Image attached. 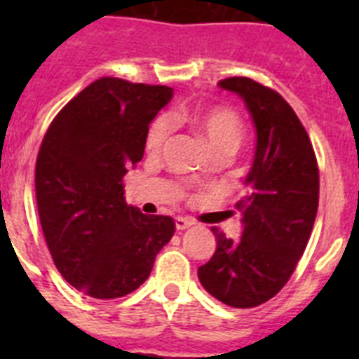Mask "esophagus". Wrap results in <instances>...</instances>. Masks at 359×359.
Wrapping results in <instances>:
<instances>
[{
	"instance_id": "34e87169",
	"label": "esophagus",
	"mask_w": 359,
	"mask_h": 359,
	"mask_svg": "<svg viewBox=\"0 0 359 359\" xmlns=\"http://www.w3.org/2000/svg\"><path fill=\"white\" fill-rule=\"evenodd\" d=\"M174 223H176V230H187L194 224L192 219H187V217H176L174 219Z\"/></svg>"
}]
</instances>
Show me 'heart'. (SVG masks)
<instances>
[{
  "mask_svg": "<svg viewBox=\"0 0 359 359\" xmlns=\"http://www.w3.org/2000/svg\"><path fill=\"white\" fill-rule=\"evenodd\" d=\"M190 123L194 126L196 131L205 138L212 151L215 154L219 152H233L243 142L244 136V123L241 116L230 107H208L194 116H190ZM170 133H172V122L167 116H160L151 123L145 138L147 151L161 152L167 142L170 140Z\"/></svg>",
  "mask_w": 359,
  "mask_h": 359,
  "instance_id": "heart-1",
  "label": "heart"
}]
</instances>
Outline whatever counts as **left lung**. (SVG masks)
<instances>
[{"label":"left lung","mask_w":359,"mask_h":359,"mask_svg":"<svg viewBox=\"0 0 359 359\" xmlns=\"http://www.w3.org/2000/svg\"><path fill=\"white\" fill-rule=\"evenodd\" d=\"M219 86L243 98L257 144L237 203L243 236L233 241L212 228L217 248L198 277L219 302L246 309L268 302L293 275L315 224L320 176L306 129L277 91L248 77Z\"/></svg>","instance_id":"1"}]
</instances>
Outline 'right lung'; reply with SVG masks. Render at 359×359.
Listing matches in <instances>:
<instances>
[{
    "mask_svg": "<svg viewBox=\"0 0 359 359\" xmlns=\"http://www.w3.org/2000/svg\"><path fill=\"white\" fill-rule=\"evenodd\" d=\"M170 98L167 86L102 77L59 111L43 138L36 196L44 239L65 280L93 298L138 290L174 236L172 217L128 205L122 183Z\"/></svg>",
    "mask_w": 359,
    "mask_h": 359,
    "instance_id": "add662e5",
    "label": "right lung"
}]
</instances>
